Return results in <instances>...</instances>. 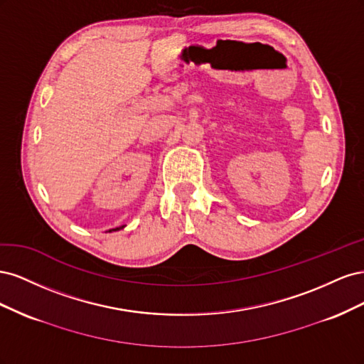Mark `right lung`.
I'll return each mask as SVG.
<instances>
[{"mask_svg":"<svg viewBox=\"0 0 364 364\" xmlns=\"http://www.w3.org/2000/svg\"><path fill=\"white\" fill-rule=\"evenodd\" d=\"M121 228H124V226H121ZM121 228H115V229H109V232H112V230H118V229H121Z\"/></svg>","mask_w":364,"mask_h":364,"instance_id":"add662e5","label":"right lung"}]
</instances>
